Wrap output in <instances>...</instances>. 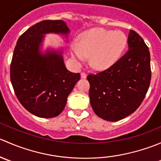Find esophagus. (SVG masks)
Returning <instances> with one entry per match:
<instances>
[{"instance_id":"esophagus-1","label":"esophagus","mask_w":161,"mask_h":161,"mask_svg":"<svg viewBox=\"0 0 161 161\" xmlns=\"http://www.w3.org/2000/svg\"><path fill=\"white\" fill-rule=\"evenodd\" d=\"M81 78H82V79H86V74L85 72H82L81 73Z\"/></svg>"}]
</instances>
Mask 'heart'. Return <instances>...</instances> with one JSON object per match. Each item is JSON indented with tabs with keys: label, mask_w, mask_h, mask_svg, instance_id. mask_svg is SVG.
<instances>
[{
	"label": "heart",
	"mask_w": 161,
	"mask_h": 161,
	"mask_svg": "<svg viewBox=\"0 0 161 161\" xmlns=\"http://www.w3.org/2000/svg\"><path fill=\"white\" fill-rule=\"evenodd\" d=\"M128 43L125 34L119 30L94 28L82 32L78 43L71 45L72 57L79 63L90 57V64L96 70H104L114 64Z\"/></svg>",
	"instance_id": "1"
}]
</instances>
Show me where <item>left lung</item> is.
I'll return each instance as SVG.
<instances>
[{"label": "left lung", "instance_id": "8db88e82", "mask_svg": "<svg viewBox=\"0 0 161 161\" xmlns=\"http://www.w3.org/2000/svg\"><path fill=\"white\" fill-rule=\"evenodd\" d=\"M129 50L114 64L90 74V104L102 119L117 121L130 115L142 102L151 80L150 54L142 37L130 30Z\"/></svg>", "mask_w": 161, "mask_h": 161}]
</instances>
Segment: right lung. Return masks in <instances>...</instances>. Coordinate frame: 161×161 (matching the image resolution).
<instances>
[{
  "label": "right lung",
  "mask_w": 161,
  "mask_h": 161,
  "mask_svg": "<svg viewBox=\"0 0 161 161\" xmlns=\"http://www.w3.org/2000/svg\"><path fill=\"white\" fill-rule=\"evenodd\" d=\"M69 32L64 21L43 20L25 31L14 47L10 68L14 93L27 111L40 118L59 115L80 79L79 73L66 69L61 50H40L45 34L68 36Z\"/></svg>",
  "instance_id": "obj_1"
}]
</instances>
